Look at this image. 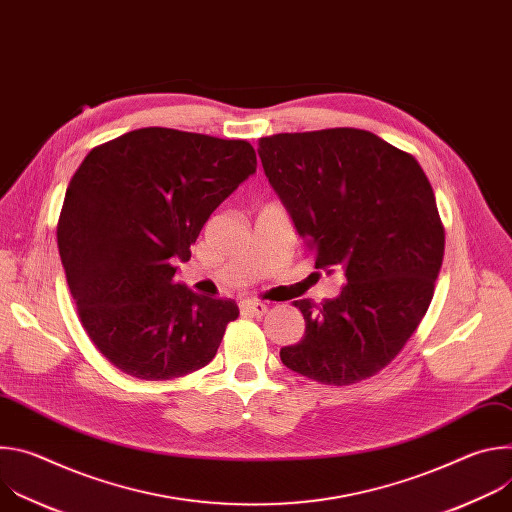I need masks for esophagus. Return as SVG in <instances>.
<instances>
[{
  "mask_svg": "<svg viewBox=\"0 0 512 512\" xmlns=\"http://www.w3.org/2000/svg\"><path fill=\"white\" fill-rule=\"evenodd\" d=\"M239 306L243 312L253 314V316H263L267 312V306L263 302H255V300H243Z\"/></svg>",
  "mask_w": 512,
  "mask_h": 512,
  "instance_id": "obj_1",
  "label": "esophagus"
}]
</instances>
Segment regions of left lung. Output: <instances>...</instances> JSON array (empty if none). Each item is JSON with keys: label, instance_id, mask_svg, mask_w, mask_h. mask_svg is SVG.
Masks as SVG:
<instances>
[{"label": "left lung", "instance_id": "1", "mask_svg": "<svg viewBox=\"0 0 512 512\" xmlns=\"http://www.w3.org/2000/svg\"><path fill=\"white\" fill-rule=\"evenodd\" d=\"M263 170L316 255L342 269L338 298L294 302L306 334L279 350L287 369L322 385L381 373L423 320L446 231L417 160L379 135L334 127L259 139Z\"/></svg>", "mask_w": 512, "mask_h": 512}]
</instances>
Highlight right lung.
I'll use <instances>...</instances> for the list:
<instances>
[{"mask_svg": "<svg viewBox=\"0 0 512 512\" xmlns=\"http://www.w3.org/2000/svg\"><path fill=\"white\" fill-rule=\"evenodd\" d=\"M257 170L253 145L143 127L89 152L56 227L79 320L121 373L168 381L214 358L239 306L174 281L208 216Z\"/></svg>", "mask_w": 512, "mask_h": 512, "instance_id": "right-lung-1", "label": "right lung"}]
</instances>
